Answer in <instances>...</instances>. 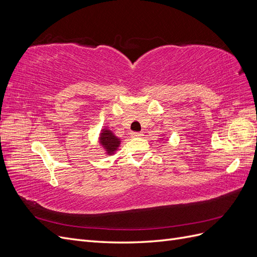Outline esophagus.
Segmentation results:
<instances>
[{
  "label": "esophagus",
  "instance_id": "1",
  "mask_svg": "<svg viewBox=\"0 0 257 257\" xmlns=\"http://www.w3.org/2000/svg\"><path fill=\"white\" fill-rule=\"evenodd\" d=\"M142 136H143L142 132H133V133H132V137H142Z\"/></svg>",
  "mask_w": 257,
  "mask_h": 257
}]
</instances>
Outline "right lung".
<instances>
[{"label":"right lung","instance_id":"1","mask_svg":"<svg viewBox=\"0 0 257 257\" xmlns=\"http://www.w3.org/2000/svg\"><path fill=\"white\" fill-rule=\"evenodd\" d=\"M99 141L109 154H112L120 145V139L116 138L109 130H104L103 133L100 134Z\"/></svg>","mask_w":257,"mask_h":257}]
</instances>
